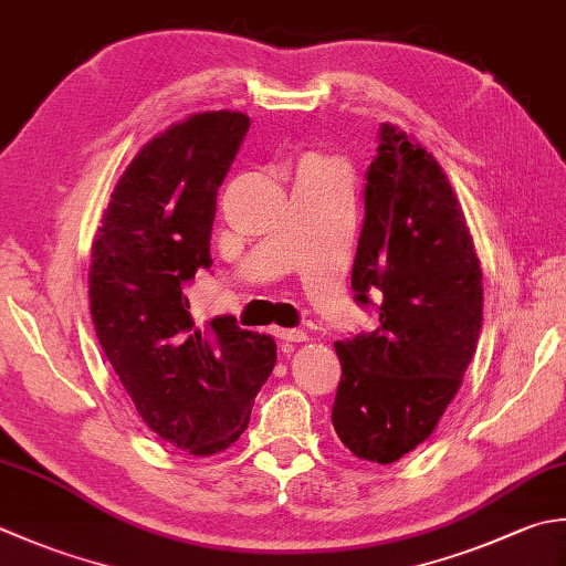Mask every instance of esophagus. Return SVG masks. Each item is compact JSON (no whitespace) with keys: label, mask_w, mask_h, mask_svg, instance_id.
<instances>
[{"label":"esophagus","mask_w":566,"mask_h":566,"mask_svg":"<svg viewBox=\"0 0 566 566\" xmlns=\"http://www.w3.org/2000/svg\"><path fill=\"white\" fill-rule=\"evenodd\" d=\"M274 336L286 340V343H304V340H308V336L304 334V331H296V328H274Z\"/></svg>","instance_id":"obj_1"}]
</instances>
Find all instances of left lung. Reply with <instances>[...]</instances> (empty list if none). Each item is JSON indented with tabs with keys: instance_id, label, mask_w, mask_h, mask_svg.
I'll return each instance as SVG.
<instances>
[{
	"instance_id": "left-lung-1",
	"label": "left lung",
	"mask_w": 566,
	"mask_h": 566,
	"mask_svg": "<svg viewBox=\"0 0 566 566\" xmlns=\"http://www.w3.org/2000/svg\"><path fill=\"white\" fill-rule=\"evenodd\" d=\"M350 286L380 298V326L336 340L334 429L353 457L395 463L437 429L463 382L483 321V272L444 169L385 122L365 184Z\"/></svg>"
}]
</instances>
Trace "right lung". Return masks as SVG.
<instances>
[{
	"mask_svg": "<svg viewBox=\"0 0 566 566\" xmlns=\"http://www.w3.org/2000/svg\"><path fill=\"white\" fill-rule=\"evenodd\" d=\"M250 117L196 113L151 137L119 176L93 240L95 334L137 415L193 457L235 444L276 363L272 336L232 316L201 328L184 294L210 268V230Z\"/></svg>",
	"mask_w": 566,
	"mask_h": 566,
	"instance_id": "obj_1",
	"label": "right lung"
}]
</instances>
